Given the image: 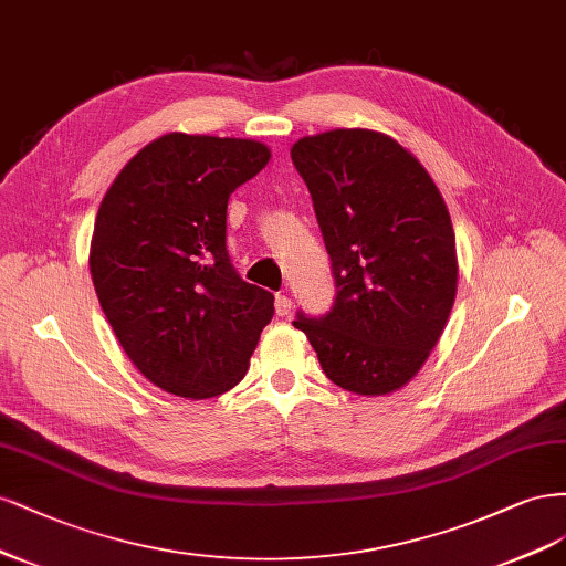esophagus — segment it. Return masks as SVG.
<instances>
[{
    "label": "esophagus",
    "mask_w": 566,
    "mask_h": 566,
    "mask_svg": "<svg viewBox=\"0 0 566 566\" xmlns=\"http://www.w3.org/2000/svg\"><path fill=\"white\" fill-rule=\"evenodd\" d=\"M275 313L280 315V317H286L289 313H291V298L289 296H277L275 298Z\"/></svg>",
    "instance_id": "1"
}]
</instances>
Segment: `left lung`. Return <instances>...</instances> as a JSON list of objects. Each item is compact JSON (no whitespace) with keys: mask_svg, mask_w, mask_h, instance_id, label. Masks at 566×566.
Returning a JSON list of instances; mask_svg holds the SVG:
<instances>
[{"mask_svg":"<svg viewBox=\"0 0 566 566\" xmlns=\"http://www.w3.org/2000/svg\"><path fill=\"white\" fill-rule=\"evenodd\" d=\"M332 256L329 315L294 322L338 388L390 395L421 371L459 284L451 216L434 180L392 136L334 129L291 148Z\"/></svg>","mask_w":566,"mask_h":566,"instance_id":"left-lung-1","label":"left lung"}]
</instances>
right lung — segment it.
I'll return each mask as SVG.
<instances>
[{"mask_svg":"<svg viewBox=\"0 0 566 566\" xmlns=\"http://www.w3.org/2000/svg\"><path fill=\"white\" fill-rule=\"evenodd\" d=\"M268 161L261 140L164 134L98 207L88 268L101 307L136 369L171 395L232 390L275 313L226 249L228 199Z\"/></svg>","mask_w":566,"mask_h":566,"instance_id":"add662e5","label":"right lung"}]
</instances>
